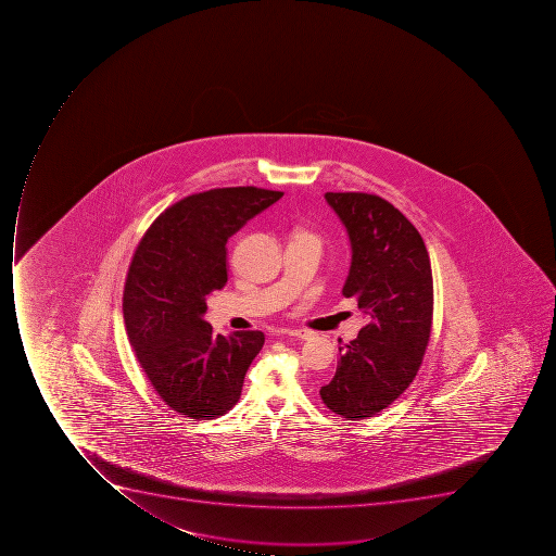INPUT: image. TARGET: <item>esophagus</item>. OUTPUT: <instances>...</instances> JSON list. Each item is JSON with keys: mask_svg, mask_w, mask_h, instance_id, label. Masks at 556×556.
I'll list each match as a JSON object with an SVG mask.
<instances>
[{"mask_svg": "<svg viewBox=\"0 0 556 556\" xmlns=\"http://www.w3.org/2000/svg\"><path fill=\"white\" fill-rule=\"evenodd\" d=\"M287 336L295 337V339H301V341H306V339H309L311 332L309 330H304V328H293V330H287Z\"/></svg>", "mask_w": 556, "mask_h": 556, "instance_id": "obj_1", "label": "esophagus"}]
</instances>
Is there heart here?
<instances>
[{
	"instance_id": "b5f03b06",
	"label": "heart",
	"mask_w": 556,
	"mask_h": 556,
	"mask_svg": "<svg viewBox=\"0 0 556 556\" xmlns=\"http://www.w3.org/2000/svg\"><path fill=\"white\" fill-rule=\"evenodd\" d=\"M298 237H311V238H315V237H313V235H311V232H299Z\"/></svg>"
}]
</instances>
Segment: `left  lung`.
<instances>
[{
  "label": "left lung",
  "instance_id": "8db88e82",
  "mask_svg": "<svg viewBox=\"0 0 556 556\" xmlns=\"http://www.w3.org/2000/svg\"><path fill=\"white\" fill-rule=\"evenodd\" d=\"M350 235L344 298L367 319L358 337L339 345L336 376L319 396L345 420L390 407L419 372L433 324V275L414 224L384 198L327 193Z\"/></svg>",
  "mask_w": 556,
  "mask_h": 556
}]
</instances>
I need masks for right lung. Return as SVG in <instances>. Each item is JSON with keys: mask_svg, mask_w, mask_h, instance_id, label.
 <instances>
[{"mask_svg": "<svg viewBox=\"0 0 556 556\" xmlns=\"http://www.w3.org/2000/svg\"><path fill=\"white\" fill-rule=\"evenodd\" d=\"M281 197L254 186L191 194L151 224L131 257L123 292L128 341L154 391L180 416L215 419L240 400L264 333L215 336L203 319L206 298L228 281L229 237Z\"/></svg>", "mask_w": 556, "mask_h": 556, "instance_id": "right-lung-1", "label": "right lung"}]
</instances>
